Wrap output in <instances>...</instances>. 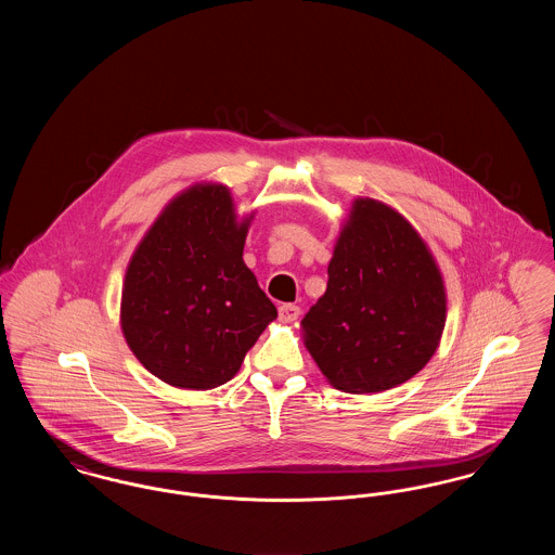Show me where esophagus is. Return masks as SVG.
Returning <instances> with one entry per match:
<instances>
[{
    "instance_id": "obj_1",
    "label": "esophagus",
    "mask_w": 555,
    "mask_h": 555,
    "mask_svg": "<svg viewBox=\"0 0 555 555\" xmlns=\"http://www.w3.org/2000/svg\"><path fill=\"white\" fill-rule=\"evenodd\" d=\"M297 317H299V308L295 304H283L279 308V318L283 322H293V320H297Z\"/></svg>"
}]
</instances>
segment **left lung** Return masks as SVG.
Returning a JSON list of instances; mask_svg holds the SVG:
<instances>
[{
  "label": "left lung",
  "mask_w": 555,
  "mask_h": 555,
  "mask_svg": "<svg viewBox=\"0 0 555 555\" xmlns=\"http://www.w3.org/2000/svg\"><path fill=\"white\" fill-rule=\"evenodd\" d=\"M448 299L416 229L383 202L360 197L337 238L324 295L301 320L304 344L345 393L410 380L437 351Z\"/></svg>",
  "instance_id": "obj_1"
}]
</instances>
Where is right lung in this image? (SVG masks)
I'll use <instances>...</instances> for the list:
<instances>
[{
    "label": "right lung",
    "instance_id": "1",
    "mask_svg": "<svg viewBox=\"0 0 555 555\" xmlns=\"http://www.w3.org/2000/svg\"><path fill=\"white\" fill-rule=\"evenodd\" d=\"M249 220L237 222L227 186L193 185L134 249L120 326L137 360L159 380L195 391L224 385L276 318L243 262Z\"/></svg>",
    "mask_w": 555,
    "mask_h": 555
}]
</instances>
